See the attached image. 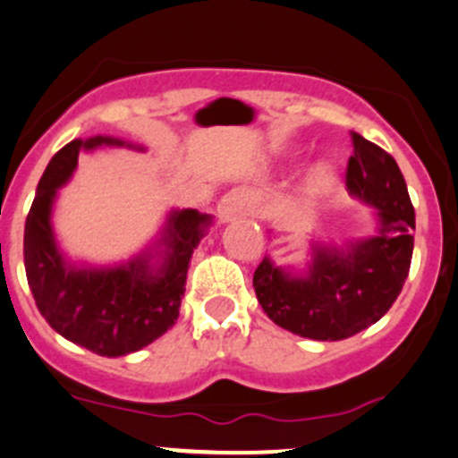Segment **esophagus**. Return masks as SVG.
<instances>
[{
	"mask_svg": "<svg viewBox=\"0 0 458 458\" xmlns=\"http://www.w3.org/2000/svg\"><path fill=\"white\" fill-rule=\"evenodd\" d=\"M255 199H253V191L247 188H233L229 190L227 194L220 199L218 203V214L223 216L225 220L235 218V216H242L253 208Z\"/></svg>",
	"mask_w": 458,
	"mask_h": 458,
	"instance_id": "obj_1",
	"label": "esophagus"
}]
</instances>
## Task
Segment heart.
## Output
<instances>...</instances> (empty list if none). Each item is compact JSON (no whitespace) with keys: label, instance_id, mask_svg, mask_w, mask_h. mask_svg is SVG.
Returning a JSON list of instances; mask_svg holds the SVG:
<instances>
[{"label":"heart","instance_id":"obj_1","mask_svg":"<svg viewBox=\"0 0 458 458\" xmlns=\"http://www.w3.org/2000/svg\"><path fill=\"white\" fill-rule=\"evenodd\" d=\"M329 181H332V168H327V165H318V168L314 170V174H312L314 188H317V190L327 188Z\"/></svg>","mask_w":458,"mask_h":458}]
</instances>
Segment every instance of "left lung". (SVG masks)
Masks as SVG:
<instances>
[{"label": "left lung", "instance_id": "left-lung-1", "mask_svg": "<svg viewBox=\"0 0 458 458\" xmlns=\"http://www.w3.org/2000/svg\"><path fill=\"white\" fill-rule=\"evenodd\" d=\"M347 190L376 208V238L347 250L314 247L306 277H293L268 258L253 275L258 301L273 323L312 341H343L380 321L402 293L412 259L415 209L395 159L352 132Z\"/></svg>", "mask_w": 458, "mask_h": 458}]
</instances>
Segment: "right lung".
Here are the masks:
<instances>
[{"label": "right lung", "instance_id": "right-lung-1", "mask_svg": "<svg viewBox=\"0 0 458 458\" xmlns=\"http://www.w3.org/2000/svg\"><path fill=\"white\" fill-rule=\"evenodd\" d=\"M124 146L113 137L73 140L43 172L23 231L28 286L41 317L61 336L98 356H126L164 336L179 318L190 258L211 218L199 209L174 211L164 238V264L150 267V255L117 268H73L54 242L50 211L56 190L72 176L81 148Z\"/></svg>", "mask_w": 458, "mask_h": 458}]
</instances>
